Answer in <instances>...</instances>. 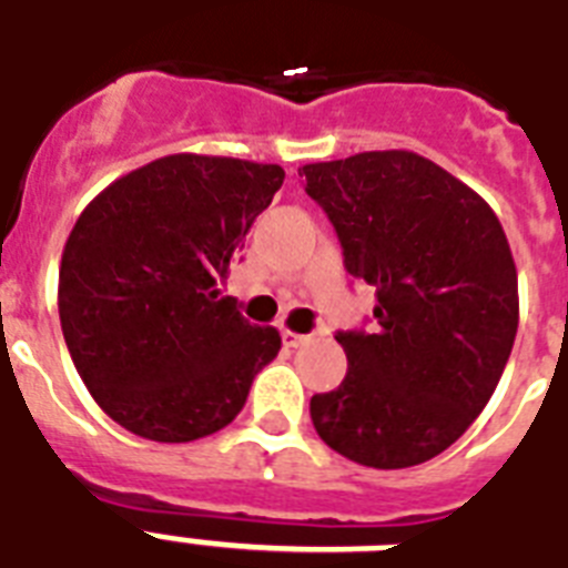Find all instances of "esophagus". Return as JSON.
<instances>
[{
    "mask_svg": "<svg viewBox=\"0 0 568 568\" xmlns=\"http://www.w3.org/2000/svg\"><path fill=\"white\" fill-rule=\"evenodd\" d=\"M310 342V336H303V333H294V329H283V345L285 347H301Z\"/></svg>",
    "mask_w": 568,
    "mask_h": 568,
    "instance_id": "obj_1",
    "label": "esophagus"
}]
</instances>
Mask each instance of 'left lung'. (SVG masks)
I'll use <instances>...</instances> for the list:
<instances>
[{
    "instance_id": "1",
    "label": "left lung",
    "mask_w": 568,
    "mask_h": 568,
    "mask_svg": "<svg viewBox=\"0 0 568 568\" xmlns=\"http://www.w3.org/2000/svg\"><path fill=\"white\" fill-rule=\"evenodd\" d=\"M347 274L377 288L372 333L338 329L347 374L310 415L359 466L406 468L454 445L489 404L519 327V280L484 196L406 150L306 164Z\"/></svg>"
}]
</instances>
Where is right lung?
Returning <instances> with one entry per match:
<instances>
[{"mask_svg": "<svg viewBox=\"0 0 568 568\" xmlns=\"http://www.w3.org/2000/svg\"><path fill=\"white\" fill-rule=\"evenodd\" d=\"M285 180L280 164L164 155L79 214L58 271L67 351L93 400L135 436L194 442L241 413L280 333L217 283Z\"/></svg>", "mask_w": 568, "mask_h": 568, "instance_id": "right-lung-1", "label": "right lung"}]
</instances>
